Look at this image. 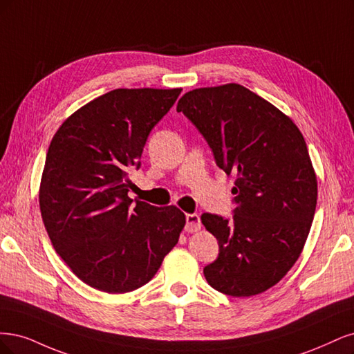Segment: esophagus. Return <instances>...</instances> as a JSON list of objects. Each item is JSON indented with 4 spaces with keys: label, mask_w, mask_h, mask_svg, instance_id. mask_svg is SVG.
Segmentation results:
<instances>
[{
    "label": "esophagus",
    "mask_w": 354,
    "mask_h": 354,
    "mask_svg": "<svg viewBox=\"0 0 354 354\" xmlns=\"http://www.w3.org/2000/svg\"><path fill=\"white\" fill-rule=\"evenodd\" d=\"M201 227L200 216L196 213L185 214V231L187 232H197Z\"/></svg>",
    "instance_id": "esophagus-1"
}]
</instances>
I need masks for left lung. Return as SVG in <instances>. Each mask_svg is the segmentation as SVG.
Segmentation results:
<instances>
[{
	"mask_svg": "<svg viewBox=\"0 0 354 354\" xmlns=\"http://www.w3.org/2000/svg\"><path fill=\"white\" fill-rule=\"evenodd\" d=\"M176 111L203 135L216 165L236 178L232 218L201 214L219 243L204 277L232 297L263 292L297 261L313 222L317 182L303 135L282 111L238 84L192 89Z\"/></svg>",
	"mask_w": 354,
	"mask_h": 354,
	"instance_id": "8db88e82",
	"label": "left lung"
}]
</instances>
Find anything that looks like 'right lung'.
<instances>
[{
    "label": "right lung",
    "instance_id": "add662e5",
    "mask_svg": "<svg viewBox=\"0 0 354 354\" xmlns=\"http://www.w3.org/2000/svg\"><path fill=\"white\" fill-rule=\"evenodd\" d=\"M175 89H113L75 111L45 158L39 207L55 252L95 290L122 294L150 281L185 214L128 197L148 135L172 109Z\"/></svg>",
    "mask_w": 354,
    "mask_h": 354
}]
</instances>
